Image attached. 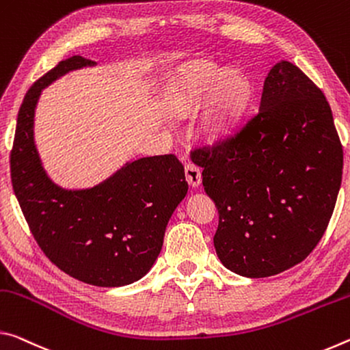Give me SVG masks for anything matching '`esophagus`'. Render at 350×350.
Wrapping results in <instances>:
<instances>
[{"instance_id": "34e87169", "label": "esophagus", "mask_w": 350, "mask_h": 350, "mask_svg": "<svg viewBox=\"0 0 350 350\" xmlns=\"http://www.w3.org/2000/svg\"><path fill=\"white\" fill-rule=\"evenodd\" d=\"M185 174H186V181L189 183V186L192 187H198L200 183H202V170L197 167L196 164L189 163L185 167Z\"/></svg>"}]
</instances>
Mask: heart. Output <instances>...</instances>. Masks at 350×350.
<instances>
[{
    "instance_id": "obj_1",
    "label": "heart",
    "mask_w": 350,
    "mask_h": 350,
    "mask_svg": "<svg viewBox=\"0 0 350 350\" xmlns=\"http://www.w3.org/2000/svg\"><path fill=\"white\" fill-rule=\"evenodd\" d=\"M253 85L240 70L211 60H189L170 71L165 108L172 118L187 119L202 110L200 131L209 144H220L236 131L250 105Z\"/></svg>"
}]
</instances>
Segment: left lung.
Wrapping results in <instances>:
<instances>
[{
    "mask_svg": "<svg viewBox=\"0 0 350 350\" xmlns=\"http://www.w3.org/2000/svg\"><path fill=\"white\" fill-rule=\"evenodd\" d=\"M219 209L214 246L228 270L268 278L306 259L324 236L342 175V147L323 91L280 60L259 111L213 148L193 152Z\"/></svg>",
    "mask_w": 350,
    "mask_h": 350,
    "instance_id": "8db88e82",
    "label": "left lung"
}]
</instances>
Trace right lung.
<instances>
[{
	"label": "right lung",
	"mask_w": 350,
	"mask_h": 350,
	"mask_svg": "<svg viewBox=\"0 0 350 350\" xmlns=\"http://www.w3.org/2000/svg\"><path fill=\"white\" fill-rule=\"evenodd\" d=\"M94 65L72 55L29 88L16 119L10 176L32 236L51 262L85 284L122 287L152 268L189 186L174 154L125 163L88 189H63L49 178L33 139L40 94L66 72Z\"/></svg>",
	"instance_id": "1"
}]
</instances>
